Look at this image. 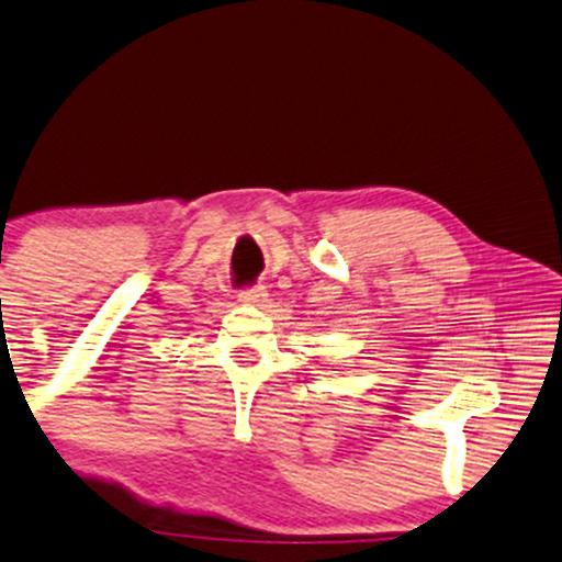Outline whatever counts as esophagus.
Listing matches in <instances>:
<instances>
[{
    "label": "esophagus",
    "instance_id": "esophagus-1",
    "mask_svg": "<svg viewBox=\"0 0 562 562\" xmlns=\"http://www.w3.org/2000/svg\"><path fill=\"white\" fill-rule=\"evenodd\" d=\"M265 301H267V290L261 285L244 288L241 293H238V303H244V305H261Z\"/></svg>",
    "mask_w": 562,
    "mask_h": 562
}]
</instances>
